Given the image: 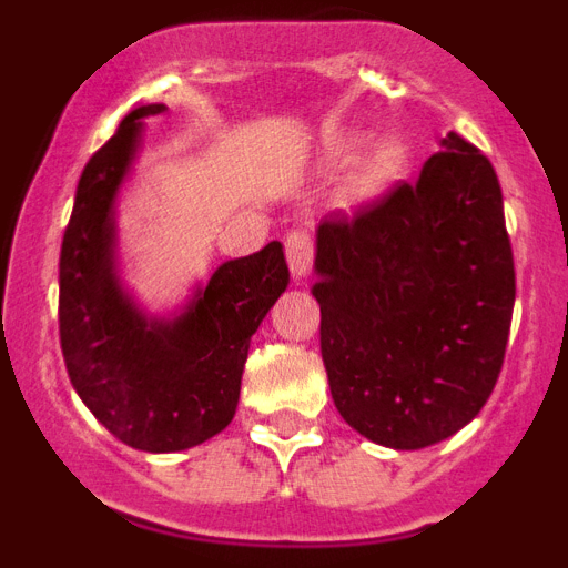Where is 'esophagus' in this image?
Returning a JSON list of instances; mask_svg holds the SVG:
<instances>
[{
    "label": "esophagus",
    "mask_w": 568,
    "mask_h": 568,
    "mask_svg": "<svg viewBox=\"0 0 568 568\" xmlns=\"http://www.w3.org/2000/svg\"><path fill=\"white\" fill-rule=\"evenodd\" d=\"M284 247H287V264L295 278L307 275L313 264V235L307 230H290Z\"/></svg>",
    "instance_id": "obj_1"
}]
</instances>
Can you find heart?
Instances as JSON below:
<instances>
[{
	"instance_id": "1",
	"label": "heart",
	"mask_w": 568,
	"mask_h": 568,
	"mask_svg": "<svg viewBox=\"0 0 568 568\" xmlns=\"http://www.w3.org/2000/svg\"><path fill=\"white\" fill-rule=\"evenodd\" d=\"M335 159L346 155V148H335L333 150ZM400 168H404V148L395 142H378L373 148L366 150L361 155L358 162H355L353 173L346 179V199H353V202H366V199H373V195L384 193L389 184L398 179Z\"/></svg>"
}]
</instances>
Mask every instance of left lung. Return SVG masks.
Listing matches in <instances>:
<instances>
[{"instance_id": "1", "label": "left lung", "mask_w": 568, "mask_h": 568, "mask_svg": "<svg viewBox=\"0 0 568 568\" xmlns=\"http://www.w3.org/2000/svg\"><path fill=\"white\" fill-rule=\"evenodd\" d=\"M321 358L341 418L393 449L449 438L498 384L515 261L491 162L449 133L415 184L318 227Z\"/></svg>"}]
</instances>
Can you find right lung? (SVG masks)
Returning <instances> with one entry per match:
<instances>
[{"mask_svg": "<svg viewBox=\"0 0 568 568\" xmlns=\"http://www.w3.org/2000/svg\"><path fill=\"white\" fill-rule=\"evenodd\" d=\"M130 110L84 164L59 255V341L70 384L99 424L142 453H179L233 420L250 338L290 284L278 241L222 264L187 315L148 321L113 275L110 207L128 173L139 119Z\"/></svg>", "mask_w": 568, "mask_h": 568, "instance_id": "1", "label": "right lung"}]
</instances>
